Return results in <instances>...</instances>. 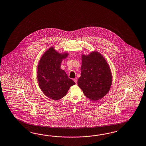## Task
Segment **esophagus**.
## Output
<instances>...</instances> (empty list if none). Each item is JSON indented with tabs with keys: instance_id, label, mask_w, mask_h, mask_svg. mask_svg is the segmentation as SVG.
<instances>
[{
	"instance_id": "obj_1",
	"label": "esophagus",
	"mask_w": 146,
	"mask_h": 146,
	"mask_svg": "<svg viewBox=\"0 0 146 146\" xmlns=\"http://www.w3.org/2000/svg\"><path fill=\"white\" fill-rule=\"evenodd\" d=\"M77 80H78L77 78H75L74 79V81L75 82L76 84H77Z\"/></svg>"
}]
</instances>
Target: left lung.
Here are the masks:
<instances>
[{
    "label": "left lung",
    "mask_w": 146,
    "mask_h": 146,
    "mask_svg": "<svg viewBox=\"0 0 146 146\" xmlns=\"http://www.w3.org/2000/svg\"><path fill=\"white\" fill-rule=\"evenodd\" d=\"M81 76L78 85L88 98L97 101L108 93L112 82V75L108 63L97 51L82 55Z\"/></svg>",
    "instance_id": "left-lung-1"
}]
</instances>
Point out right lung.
I'll return each instance as SVG.
<instances>
[{
  "mask_svg": "<svg viewBox=\"0 0 146 146\" xmlns=\"http://www.w3.org/2000/svg\"><path fill=\"white\" fill-rule=\"evenodd\" d=\"M68 56V53H60L51 47L44 53L38 64L37 78L40 88L45 96L53 100L63 98L75 84L60 68L62 61Z\"/></svg>",
  "mask_w": 146,
  "mask_h": 146,
  "instance_id": "right-lung-1",
  "label": "right lung"
}]
</instances>
